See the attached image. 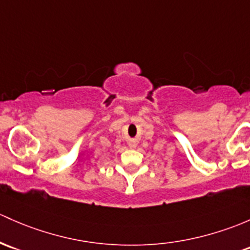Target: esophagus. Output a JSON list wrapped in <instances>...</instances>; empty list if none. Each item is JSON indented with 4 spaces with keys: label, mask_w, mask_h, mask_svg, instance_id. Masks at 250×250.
Segmentation results:
<instances>
[{
    "label": "esophagus",
    "mask_w": 250,
    "mask_h": 250,
    "mask_svg": "<svg viewBox=\"0 0 250 250\" xmlns=\"http://www.w3.org/2000/svg\"><path fill=\"white\" fill-rule=\"evenodd\" d=\"M129 146H130V147H134V146H135V144H133V143L129 144Z\"/></svg>",
    "instance_id": "1"
}]
</instances>
